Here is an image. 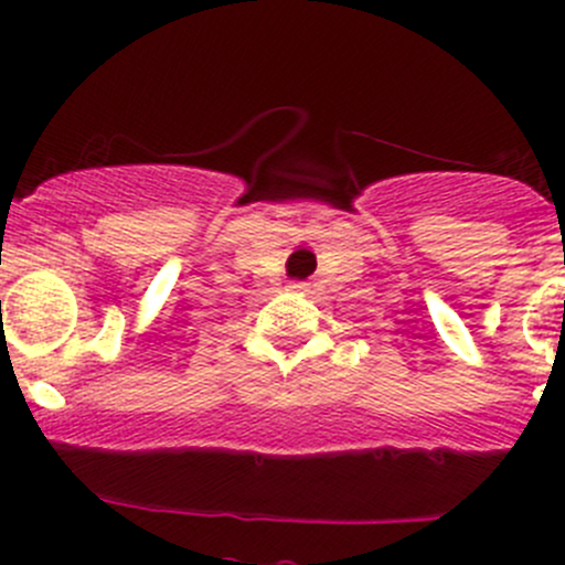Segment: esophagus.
<instances>
[{"instance_id": "esophagus-1", "label": "esophagus", "mask_w": 565, "mask_h": 565, "mask_svg": "<svg viewBox=\"0 0 565 565\" xmlns=\"http://www.w3.org/2000/svg\"><path fill=\"white\" fill-rule=\"evenodd\" d=\"M292 289H300V292H306V289H309V284L298 281V284H292Z\"/></svg>"}]
</instances>
